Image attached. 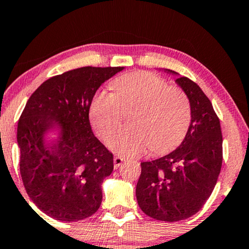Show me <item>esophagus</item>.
<instances>
[{"label": "esophagus", "mask_w": 249, "mask_h": 249, "mask_svg": "<svg viewBox=\"0 0 249 249\" xmlns=\"http://www.w3.org/2000/svg\"><path fill=\"white\" fill-rule=\"evenodd\" d=\"M124 162V159H123L122 157H115V159H113V166H115V168L117 169L118 168L121 164Z\"/></svg>", "instance_id": "1"}]
</instances>
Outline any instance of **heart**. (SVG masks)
<instances>
[{
  "mask_svg": "<svg viewBox=\"0 0 249 249\" xmlns=\"http://www.w3.org/2000/svg\"><path fill=\"white\" fill-rule=\"evenodd\" d=\"M113 92H97L89 106V121L101 139L107 140L120 124L124 112L133 110L130 128L113 134L107 145L127 158L140 157L152 148L166 153L178 146L189 131L193 109L178 87L169 86L149 71H136L112 81Z\"/></svg>",
  "mask_w": 249,
  "mask_h": 249,
  "instance_id": "heart-1",
  "label": "heart"
}]
</instances>
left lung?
Here are the masks:
<instances>
[{
	"mask_svg": "<svg viewBox=\"0 0 249 249\" xmlns=\"http://www.w3.org/2000/svg\"><path fill=\"white\" fill-rule=\"evenodd\" d=\"M175 82L190 100L189 131L172 153L142 162L136 188L140 209L149 217L168 223L187 219L202 209L214 189L223 162L220 122L210 100L188 77L178 76Z\"/></svg>",
	"mask_w": 249,
	"mask_h": 249,
	"instance_id": "8db88e82",
	"label": "left lung"
}]
</instances>
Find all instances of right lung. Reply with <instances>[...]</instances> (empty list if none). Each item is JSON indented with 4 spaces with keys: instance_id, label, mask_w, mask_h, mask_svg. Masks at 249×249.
I'll use <instances>...</instances> for the list:
<instances>
[{
    "instance_id": "obj_1",
    "label": "right lung",
    "mask_w": 249,
    "mask_h": 249,
    "mask_svg": "<svg viewBox=\"0 0 249 249\" xmlns=\"http://www.w3.org/2000/svg\"><path fill=\"white\" fill-rule=\"evenodd\" d=\"M124 67H81L46 80L30 96L17 126L24 188L44 213L82 220L102 203L113 155L94 136L89 106Z\"/></svg>"
}]
</instances>
